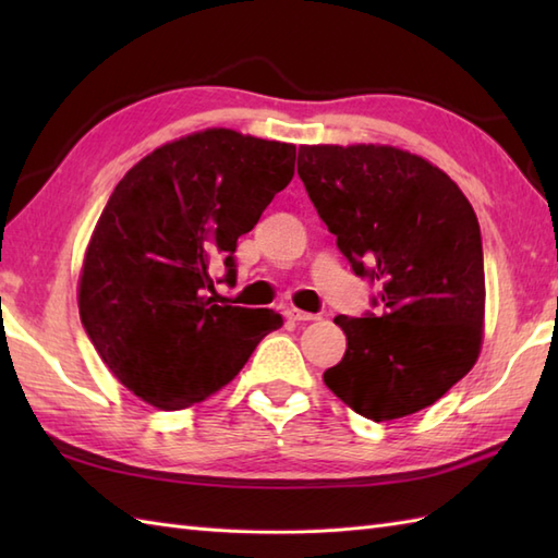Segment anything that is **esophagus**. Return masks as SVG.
<instances>
[{
    "instance_id": "34e87169",
    "label": "esophagus",
    "mask_w": 558,
    "mask_h": 558,
    "mask_svg": "<svg viewBox=\"0 0 558 558\" xmlns=\"http://www.w3.org/2000/svg\"><path fill=\"white\" fill-rule=\"evenodd\" d=\"M286 316L290 318V322H298V324H306V322H316V314H310V312H300L294 310V306H288L286 310Z\"/></svg>"
}]
</instances>
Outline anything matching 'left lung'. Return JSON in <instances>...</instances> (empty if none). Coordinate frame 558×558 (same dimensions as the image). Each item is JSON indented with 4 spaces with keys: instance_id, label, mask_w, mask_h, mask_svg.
I'll return each instance as SVG.
<instances>
[{
    "instance_id": "obj_1",
    "label": "left lung",
    "mask_w": 558,
    "mask_h": 558,
    "mask_svg": "<svg viewBox=\"0 0 558 558\" xmlns=\"http://www.w3.org/2000/svg\"><path fill=\"white\" fill-rule=\"evenodd\" d=\"M298 174L354 276L381 286L326 386L374 422L434 405L477 362L484 256L475 210L446 172L393 146H300Z\"/></svg>"
}]
</instances>
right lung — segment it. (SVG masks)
<instances>
[{
  "instance_id": "add662e5",
  "label": "right lung",
  "mask_w": 558,
  "mask_h": 558,
  "mask_svg": "<svg viewBox=\"0 0 558 558\" xmlns=\"http://www.w3.org/2000/svg\"><path fill=\"white\" fill-rule=\"evenodd\" d=\"M298 148L206 129L129 170L93 230L81 324L110 372L160 410L206 400L282 326L272 310L216 304L213 264L234 282L236 240L294 174Z\"/></svg>"
}]
</instances>
